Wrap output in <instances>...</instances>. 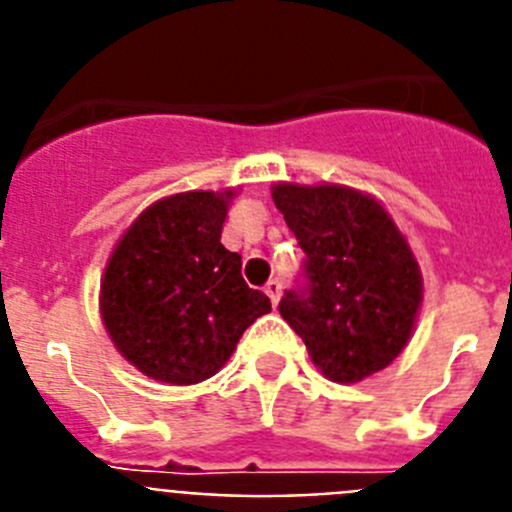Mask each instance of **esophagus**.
I'll return each instance as SVG.
<instances>
[{
  "label": "esophagus",
  "mask_w": 512,
  "mask_h": 512,
  "mask_svg": "<svg viewBox=\"0 0 512 512\" xmlns=\"http://www.w3.org/2000/svg\"><path fill=\"white\" fill-rule=\"evenodd\" d=\"M264 292L269 295L271 305H279V297H282V282H279V279H269L264 287Z\"/></svg>",
  "instance_id": "esophagus-1"
}]
</instances>
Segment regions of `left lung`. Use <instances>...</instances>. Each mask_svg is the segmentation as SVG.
I'll list each match as a JSON object with an SVG mask.
<instances>
[{
    "mask_svg": "<svg viewBox=\"0 0 512 512\" xmlns=\"http://www.w3.org/2000/svg\"><path fill=\"white\" fill-rule=\"evenodd\" d=\"M274 205L305 251V282L282 318L330 382L390 366L413 336L423 277L405 235L374 197L341 184H274Z\"/></svg>",
    "mask_w": 512,
    "mask_h": 512,
    "instance_id": "left-lung-1",
    "label": "left lung"
}]
</instances>
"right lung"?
<instances>
[{
	"label": "right lung",
	"mask_w": 512,
	"mask_h": 512,
	"mask_svg": "<svg viewBox=\"0 0 512 512\" xmlns=\"http://www.w3.org/2000/svg\"><path fill=\"white\" fill-rule=\"evenodd\" d=\"M233 192H182L135 217L104 266L99 312L146 377L197 384L225 366L243 330L271 310L220 243Z\"/></svg>",
	"instance_id": "right-lung-1"
}]
</instances>
